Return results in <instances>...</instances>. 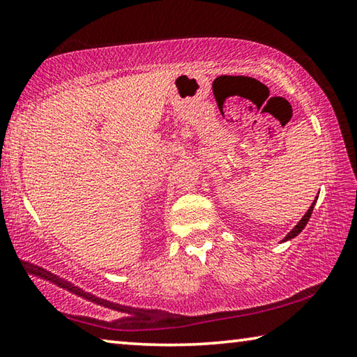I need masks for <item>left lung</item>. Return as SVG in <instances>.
Wrapping results in <instances>:
<instances>
[{
  "mask_svg": "<svg viewBox=\"0 0 357 357\" xmlns=\"http://www.w3.org/2000/svg\"><path fill=\"white\" fill-rule=\"evenodd\" d=\"M315 203H317V202L312 203V206L309 208V211H307V213L304 214V217H302V219L298 222V225H296V227L291 229V231H289V233L287 234L285 239H283V241H289V239L296 238V236H298V234L302 231V229H304V227L307 225V222H309V219H310L312 211H313V206H315Z\"/></svg>",
  "mask_w": 357,
  "mask_h": 357,
  "instance_id": "obj_1",
  "label": "left lung"
}]
</instances>
